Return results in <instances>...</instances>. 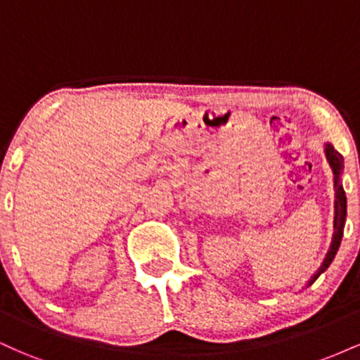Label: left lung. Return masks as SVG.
<instances>
[{"label":"left lung","mask_w":360,"mask_h":360,"mask_svg":"<svg viewBox=\"0 0 360 360\" xmlns=\"http://www.w3.org/2000/svg\"><path fill=\"white\" fill-rule=\"evenodd\" d=\"M325 155H326V160H328L330 167H332L333 176H335L333 177V183H335L333 184L335 186V217H333V237H332V243H330V249H328V252H326L323 262H321V266L318 267V271L315 272V274L309 278L307 286L315 283V281L318 279V276L328 269V266L332 264V260L335 259L337 250H338V247H340V242H342V235H344L345 217H347V198H345V191H344V188H342V181H340L342 169H344V157L338 154L335 148H333L332 143H325Z\"/></svg>","instance_id":"8db88e82"}]
</instances>
